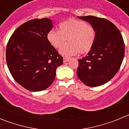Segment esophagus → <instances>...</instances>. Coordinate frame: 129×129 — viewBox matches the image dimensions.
Wrapping results in <instances>:
<instances>
[{"instance_id": "1", "label": "esophagus", "mask_w": 129, "mask_h": 129, "mask_svg": "<svg viewBox=\"0 0 129 129\" xmlns=\"http://www.w3.org/2000/svg\"><path fill=\"white\" fill-rule=\"evenodd\" d=\"M69 61V58H67V57H64L63 58V62L65 63V62H68Z\"/></svg>"}]
</instances>
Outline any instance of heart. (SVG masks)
I'll use <instances>...</instances> for the list:
<instances>
[{"label": "heart", "instance_id": "heart-1", "mask_svg": "<svg viewBox=\"0 0 129 129\" xmlns=\"http://www.w3.org/2000/svg\"><path fill=\"white\" fill-rule=\"evenodd\" d=\"M59 31L51 29L47 35L48 42L55 48H59V53L69 57L77 53L86 54L94 45L95 31L91 25L83 20L68 19L59 25Z\"/></svg>", "mask_w": 129, "mask_h": 129}]
</instances>
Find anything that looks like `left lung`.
<instances>
[{"label":"left lung","instance_id":"1","mask_svg":"<svg viewBox=\"0 0 129 129\" xmlns=\"http://www.w3.org/2000/svg\"><path fill=\"white\" fill-rule=\"evenodd\" d=\"M77 18L90 24L95 31L92 49L78 60L77 77L86 86H101L116 74L122 63L125 54L122 35L107 19L90 15Z\"/></svg>","mask_w":129,"mask_h":129}]
</instances>
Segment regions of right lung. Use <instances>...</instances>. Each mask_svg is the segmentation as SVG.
<instances>
[{
    "label": "right lung",
    "instance_id": "add662e5",
    "mask_svg": "<svg viewBox=\"0 0 129 129\" xmlns=\"http://www.w3.org/2000/svg\"><path fill=\"white\" fill-rule=\"evenodd\" d=\"M51 19H33L15 31L6 47V62L11 76L31 92L44 90L55 79L63 59L47 39L53 28Z\"/></svg>",
    "mask_w": 129,
    "mask_h": 129
}]
</instances>
